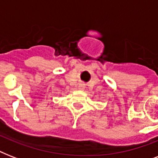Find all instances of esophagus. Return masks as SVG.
<instances>
[{
    "label": "esophagus",
    "mask_w": 158,
    "mask_h": 158,
    "mask_svg": "<svg viewBox=\"0 0 158 158\" xmlns=\"http://www.w3.org/2000/svg\"><path fill=\"white\" fill-rule=\"evenodd\" d=\"M84 84H79V90H84Z\"/></svg>",
    "instance_id": "1"
}]
</instances>
